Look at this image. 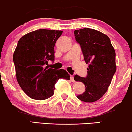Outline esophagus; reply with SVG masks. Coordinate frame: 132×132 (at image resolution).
<instances>
[{
  "instance_id": "1",
  "label": "esophagus",
  "mask_w": 132,
  "mask_h": 132,
  "mask_svg": "<svg viewBox=\"0 0 132 132\" xmlns=\"http://www.w3.org/2000/svg\"><path fill=\"white\" fill-rule=\"evenodd\" d=\"M70 80H71V81H72V82H75V80H74V77H73V75H71L70 76Z\"/></svg>"
}]
</instances>
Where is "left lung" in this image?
<instances>
[{
	"label": "left lung",
	"mask_w": 132,
	"mask_h": 132,
	"mask_svg": "<svg viewBox=\"0 0 132 132\" xmlns=\"http://www.w3.org/2000/svg\"><path fill=\"white\" fill-rule=\"evenodd\" d=\"M75 38L80 44L86 63H89L86 77L75 75L74 80L84 83L85 91L77 98L93 103L103 96L116 71V52L108 36L93 29H77Z\"/></svg>",
	"instance_id": "8db88e82"
}]
</instances>
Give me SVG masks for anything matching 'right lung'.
I'll list each match as a JSON object with an SVG mask.
<instances>
[{
  "label": "right lung",
  "mask_w": 132,
  "mask_h": 132,
  "mask_svg": "<svg viewBox=\"0 0 132 132\" xmlns=\"http://www.w3.org/2000/svg\"><path fill=\"white\" fill-rule=\"evenodd\" d=\"M62 31L40 29L26 34L18 42L13 60L16 80L31 98L44 100L53 95L59 78L70 80L63 69H48L49 60L54 61V46Z\"/></svg>",
  "instance_id": "obj_1"
}]
</instances>
